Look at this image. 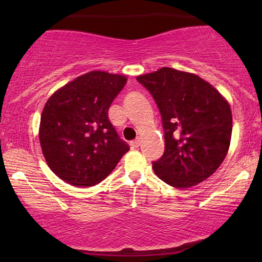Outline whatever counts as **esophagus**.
<instances>
[{
    "label": "esophagus",
    "instance_id": "esophagus-1",
    "mask_svg": "<svg viewBox=\"0 0 262 262\" xmlns=\"http://www.w3.org/2000/svg\"><path fill=\"white\" fill-rule=\"evenodd\" d=\"M139 145H141V141H139V138L135 139V141L131 142V146H132V148H138Z\"/></svg>",
    "mask_w": 262,
    "mask_h": 262
}]
</instances>
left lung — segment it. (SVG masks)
Listing matches in <instances>:
<instances>
[{"label":"left lung","mask_w":262,"mask_h":262,"mask_svg":"<svg viewBox=\"0 0 262 262\" xmlns=\"http://www.w3.org/2000/svg\"><path fill=\"white\" fill-rule=\"evenodd\" d=\"M159 107L164 152L152 162L161 180L188 188L206 180L227 156L232 131L230 105L194 74L161 68L137 77Z\"/></svg>","instance_id":"8db88e82"}]
</instances>
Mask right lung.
<instances>
[{"label": "right lung", "instance_id": "obj_1", "mask_svg": "<svg viewBox=\"0 0 262 262\" xmlns=\"http://www.w3.org/2000/svg\"><path fill=\"white\" fill-rule=\"evenodd\" d=\"M126 81L123 75L91 71L46 101L39 141L50 169L63 181L76 187L99 184L130 150L108 119Z\"/></svg>", "mask_w": 262, "mask_h": 262}]
</instances>
